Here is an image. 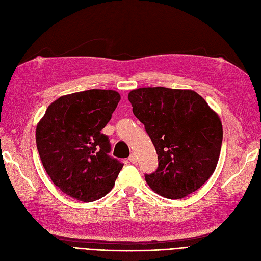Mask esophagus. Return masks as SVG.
<instances>
[{"label": "esophagus", "instance_id": "34e87169", "mask_svg": "<svg viewBox=\"0 0 261 261\" xmlns=\"http://www.w3.org/2000/svg\"><path fill=\"white\" fill-rule=\"evenodd\" d=\"M128 160H129V162L130 163H136L137 162V160H138V158H137V155L136 154H130V156L128 158Z\"/></svg>", "mask_w": 261, "mask_h": 261}]
</instances>
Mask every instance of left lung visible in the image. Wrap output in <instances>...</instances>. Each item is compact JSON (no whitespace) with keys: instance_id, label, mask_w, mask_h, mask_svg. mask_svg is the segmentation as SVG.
<instances>
[{"instance_id":"obj_1","label":"left lung","mask_w":261,"mask_h":261,"mask_svg":"<svg viewBox=\"0 0 261 261\" xmlns=\"http://www.w3.org/2000/svg\"><path fill=\"white\" fill-rule=\"evenodd\" d=\"M128 100L159 160L156 171L145 176L149 187L169 199L196 192L219 161L223 129L218 113L189 89L144 87L132 90Z\"/></svg>"}]
</instances>
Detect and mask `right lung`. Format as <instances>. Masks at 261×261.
I'll use <instances>...</instances> for the list:
<instances>
[{
    "mask_svg": "<svg viewBox=\"0 0 261 261\" xmlns=\"http://www.w3.org/2000/svg\"><path fill=\"white\" fill-rule=\"evenodd\" d=\"M115 90L90 89L53 101L36 128L43 168L55 186L74 199L90 202L106 196L123 163L108 153V136L101 133L118 101Z\"/></svg>",
    "mask_w": 261,
    "mask_h": 261,
    "instance_id": "obj_1",
    "label": "right lung"
}]
</instances>
